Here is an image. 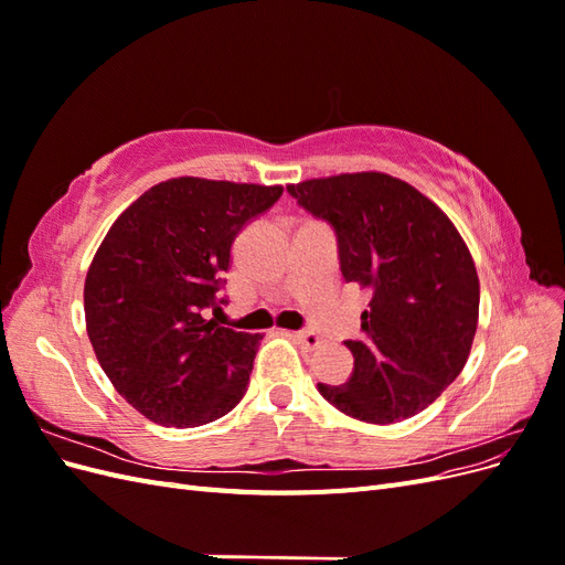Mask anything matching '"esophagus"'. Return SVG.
<instances>
[{
	"mask_svg": "<svg viewBox=\"0 0 565 565\" xmlns=\"http://www.w3.org/2000/svg\"><path fill=\"white\" fill-rule=\"evenodd\" d=\"M295 337H297L299 344L303 349H309V351H316V349H320L324 344V339L320 334L311 332V330H299V332H295Z\"/></svg>",
	"mask_w": 565,
	"mask_h": 565,
	"instance_id": "1",
	"label": "esophagus"
}]
</instances>
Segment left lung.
Returning <instances> with one entry per match:
<instances>
[{
	"instance_id": "left-lung-1",
	"label": "left lung",
	"mask_w": 565,
	"mask_h": 565,
	"mask_svg": "<svg viewBox=\"0 0 565 565\" xmlns=\"http://www.w3.org/2000/svg\"><path fill=\"white\" fill-rule=\"evenodd\" d=\"M287 193L328 221L341 276L372 292L363 337L344 341L351 377L318 391L361 422L415 417L457 380L471 351L481 289L465 241L429 198L382 172L311 179Z\"/></svg>"
}]
</instances>
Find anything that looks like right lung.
<instances>
[{"label":"right lung","instance_id":"1","mask_svg":"<svg viewBox=\"0 0 565 565\" xmlns=\"http://www.w3.org/2000/svg\"><path fill=\"white\" fill-rule=\"evenodd\" d=\"M282 185L195 177L152 185L117 216L84 282L87 334L108 380L134 409L191 429L243 401L262 334L216 316L231 247Z\"/></svg>","mask_w":565,"mask_h":565}]
</instances>
